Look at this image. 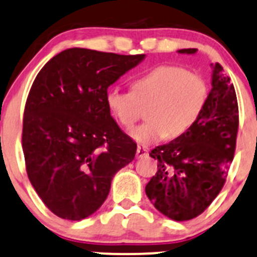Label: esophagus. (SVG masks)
I'll use <instances>...</instances> for the list:
<instances>
[{
  "label": "esophagus",
  "instance_id": "34e87169",
  "mask_svg": "<svg viewBox=\"0 0 257 257\" xmlns=\"http://www.w3.org/2000/svg\"><path fill=\"white\" fill-rule=\"evenodd\" d=\"M147 154H148V148L141 146L137 147V157H138V158H142V157L147 156Z\"/></svg>",
  "mask_w": 257,
  "mask_h": 257
}]
</instances>
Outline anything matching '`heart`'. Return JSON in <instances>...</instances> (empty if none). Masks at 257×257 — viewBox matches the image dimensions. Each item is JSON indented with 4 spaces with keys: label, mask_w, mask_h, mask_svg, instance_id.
Instances as JSON below:
<instances>
[{
    "label": "heart",
    "mask_w": 257,
    "mask_h": 257,
    "mask_svg": "<svg viewBox=\"0 0 257 257\" xmlns=\"http://www.w3.org/2000/svg\"><path fill=\"white\" fill-rule=\"evenodd\" d=\"M207 100L205 78L173 65L144 71L132 81V91L111 86L105 93L106 108L125 129L137 123L141 106L149 105L148 121L131 132L132 138L144 146L188 133L202 115Z\"/></svg>",
    "instance_id": "heart-1"
}]
</instances>
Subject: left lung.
<instances>
[{
    "label": "left lung",
    "instance_id": "obj_1",
    "mask_svg": "<svg viewBox=\"0 0 257 257\" xmlns=\"http://www.w3.org/2000/svg\"><path fill=\"white\" fill-rule=\"evenodd\" d=\"M195 54L197 49H182ZM212 80L202 115L181 138L149 153L158 171L146 186L154 207L174 221H188L203 212L225 184L233 159L238 129V105L233 84L223 68L211 64Z\"/></svg>",
    "mask_w": 257,
    "mask_h": 257
}]
</instances>
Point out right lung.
<instances>
[{
	"label": "right lung",
	"instance_id": "right-lung-1",
	"mask_svg": "<svg viewBox=\"0 0 257 257\" xmlns=\"http://www.w3.org/2000/svg\"><path fill=\"white\" fill-rule=\"evenodd\" d=\"M144 57L73 47L37 74L25 106L22 149L32 187L59 217L93 215L114 174L134 159L137 144L111 118L105 93Z\"/></svg>",
	"mask_w": 257,
	"mask_h": 257
}]
</instances>
